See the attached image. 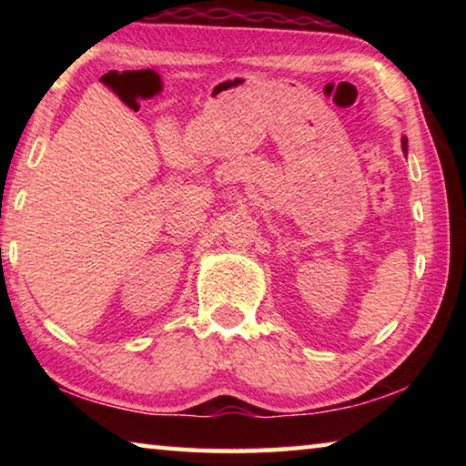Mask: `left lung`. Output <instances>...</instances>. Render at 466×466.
<instances>
[{"mask_svg": "<svg viewBox=\"0 0 466 466\" xmlns=\"http://www.w3.org/2000/svg\"><path fill=\"white\" fill-rule=\"evenodd\" d=\"M403 152H407V137H403Z\"/></svg>", "mask_w": 466, "mask_h": 466, "instance_id": "8db88e82", "label": "left lung"}]
</instances>
